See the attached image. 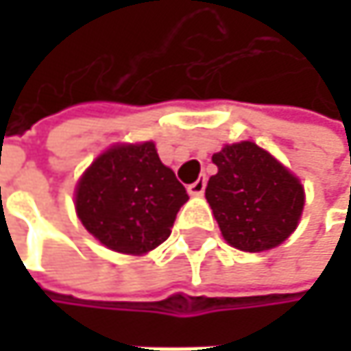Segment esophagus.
Returning <instances> with one entry per match:
<instances>
[{"label":"esophagus","mask_w":351,"mask_h":351,"mask_svg":"<svg viewBox=\"0 0 351 351\" xmlns=\"http://www.w3.org/2000/svg\"><path fill=\"white\" fill-rule=\"evenodd\" d=\"M205 184H207V178L205 175L199 176L193 184H189L186 186V191H189V195H193V197H201L203 195V191H205Z\"/></svg>","instance_id":"34e87169"}]
</instances>
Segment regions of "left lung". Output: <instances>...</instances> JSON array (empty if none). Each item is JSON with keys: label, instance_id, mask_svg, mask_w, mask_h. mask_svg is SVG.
Here are the masks:
<instances>
[{"label": "left lung", "instance_id": "obj_1", "mask_svg": "<svg viewBox=\"0 0 351 351\" xmlns=\"http://www.w3.org/2000/svg\"><path fill=\"white\" fill-rule=\"evenodd\" d=\"M211 160L217 173L209 178L205 197L228 244L264 252L297 230L305 189L270 152L238 142L223 146Z\"/></svg>", "mask_w": 351, "mask_h": 351}]
</instances>
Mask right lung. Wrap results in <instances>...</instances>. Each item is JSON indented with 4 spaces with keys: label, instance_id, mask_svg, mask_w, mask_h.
Here are the masks:
<instances>
[{
    "label": "right lung",
    "instance_id": "obj_1",
    "mask_svg": "<svg viewBox=\"0 0 351 351\" xmlns=\"http://www.w3.org/2000/svg\"><path fill=\"white\" fill-rule=\"evenodd\" d=\"M186 201L184 186L160 162L154 142L111 146L75 189L85 230L109 250L132 256L162 244Z\"/></svg>",
    "mask_w": 351,
    "mask_h": 351
}]
</instances>
